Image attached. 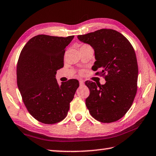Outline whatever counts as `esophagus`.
<instances>
[{
  "label": "esophagus",
  "mask_w": 156,
  "mask_h": 156,
  "mask_svg": "<svg viewBox=\"0 0 156 156\" xmlns=\"http://www.w3.org/2000/svg\"><path fill=\"white\" fill-rule=\"evenodd\" d=\"M79 83H80V86H83L84 83L83 80H80V81H79Z\"/></svg>",
  "instance_id": "34e87169"
}]
</instances>
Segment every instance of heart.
<instances>
[{
    "label": "heart",
    "mask_w": 156,
    "mask_h": 156,
    "mask_svg": "<svg viewBox=\"0 0 156 156\" xmlns=\"http://www.w3.org/2000/svg\"><path fill=\"white\" fill-rule=\"evenodd\" d=\"M89 47V45H87V44H83V45H82L80 48H82V47Z\"/></svg>",
    "instance_id": "1"
}]
</instances>
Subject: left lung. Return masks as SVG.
Returning a JSON list of instances; mask_svg holds the SVG:
<instances>
[{"mask_svg":"<svg viewBox=\"0 0 156 156\" xmlns=\"http://www.w3.org/2000/svg\"><path fill=\"white\" fill-rule=\"evenodd\" d=\"M78 39L94 49L92 69L102 70L96 74L107 73L105 84L85 82L90 90L86 106L100 122L117 121L130 109L136 94L138 68L133 47L122 34L111 29L78 35Z\"/></svg>","mask_w":156,"mask_h":156,"instance_id":"1","label":"left lung"}]
</instances>
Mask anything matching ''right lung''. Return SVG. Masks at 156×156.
I'll return each instance as SVG.
<instances>
[{"instance_id": "obj_1", "label": "right lung", "mask_w": 156, "mask_h": 156, "mask_svg": "<svg viewBox=\"0 0 156 156\" xmlns=\"http://www.w3.org/2000/svg\"><path fill=\"white\" fill-rule=\"evenodd\" d=\"M73 37L36 36L20 52L18 87L28 112L42 123L54 124L64 119L79 87L76 79L59 84L56 78V72L64 66L65 49Z\"/></svg>"}]
</instances>
